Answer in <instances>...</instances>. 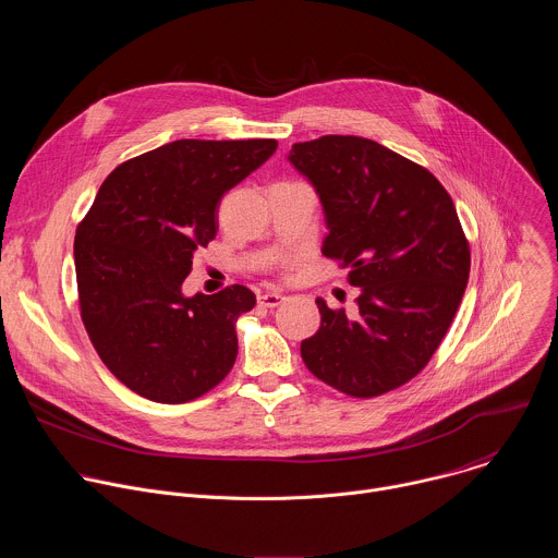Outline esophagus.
I'll return each instance as SVG.
<instances>
[{
    "label": "esophagus",
    "mask_w": 558,
    "mask_h": 558,
    "mask_svg": "<svg viewBox=\"0 0 558 558\" xmlns=\"http://www.w3.org/2000/svg\"><path fill=\"white\" fill-rule=\"evenodd\" d=\"M282 300H284V295L278 293V291H267V293L258 295V304H260V306H267V308L278 306Z\"/></svg>",
    "instance_id": "esophagus-1"
}]
</instances>
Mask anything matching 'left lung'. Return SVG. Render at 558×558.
<instances>
[{"label":"left lung","mask_w":558,"mask_h":558,"mask_svg":"<svg viewBox=\"0 0 558 558\" xmlns=\"http://www.w3.org/2000/svg\"><path fill=\"white\" fill-rule=\"evenodd\" d=\"M289 161L325 207L323 254L362 291L355 317L315 300L320 329L302 340V360L362 400L400 388L430 362L468 284L470 245L454 203L426 168L371 138L293 143Z\"/></svg>","instance_id":"obj_1"}]
</instances>
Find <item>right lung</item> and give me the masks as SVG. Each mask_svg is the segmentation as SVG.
<instances>
[{"label":"right lung","mask_w":558,"mask_h":558,"mask_svg":"<svg viewBox=\"0 0 558 558\" xmlns=\"http://www.w3.org/2000/svg\"><path fill=\"white\" fill-rule=\"evenodd\" d=\"M276 138H181L121 163L74 235L78 311L110 373L158 404L218 386L238 355L235 323L256 295L231 284L181 293L194 254L218 231L225 192L258 170Z\"/></svg>","instance_id":"right-lung-1"}]
</instances>
